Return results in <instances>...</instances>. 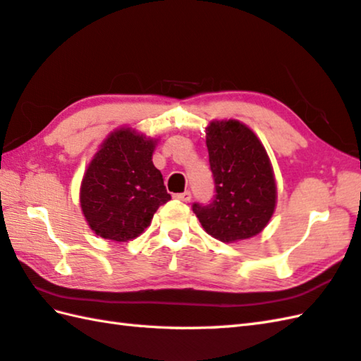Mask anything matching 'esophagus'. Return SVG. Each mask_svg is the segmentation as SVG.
<instances>
[{"label":"esophagus","mask_w":361,"mask_h":361,"mask_svg":"<svg viewBox=\"0 0 361 361\" xmlns=\"http://www.w3.org/2000/svg\"><path fill=\"white\" fill-rule=\"evenodd\" d=\"M175 198H176V200H181V202H190V192H189V190H186V192H181V194H175L173 195Z\"/></svg>","instance_id":"1"}]
</instances>
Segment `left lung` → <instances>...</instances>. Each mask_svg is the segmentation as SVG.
Listing matches in <instances>:
<instances>
[{
    "instance_id": "8db88e82",
    "label": "left lung",
    "mask_w": 361,
    "mask_h": 361,
    "mask_svg": "<svg viewBox=\"0 0 361 361\" xmlns=\"http://www.w3.org/2000/svg\"><path fill=\"white\" fill-rule=\"evenodd\" d=\"M206 147L216 195L209 204H192L204 231L225 243L259 234L270 221L278 198L262 142L239 121H212L206 128Z\"/></svg>"
}]
</instances>
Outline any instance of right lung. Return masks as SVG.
I'll return each instance as SVG.
<instances>
[{
  "label": "right lung",
  "mask_w": 361,
  "mask_h": 361,
  "mask_svg": "<svg viewBox=\"0 0 361 361\" xmlns=\"http://www.w3.org/2000/svg\"><path fill=\"white\" fill-rule=\"evenodd\" d=\"M157 141L118 128L91 159L80 185V206L102 239L127 242L144 233L153 214L171 200L163 175L153 166Z\"/></svg>",
  "instance_id": "obj_1"
}]
</instances>
